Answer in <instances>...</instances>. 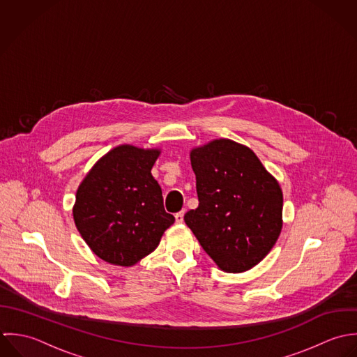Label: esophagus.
I'll return each mask as SVG.
<instances>
[{
  "mask_svg": "<svg viewBox=\"0 0 357 357\" xmlns=\"http://www.w3.org/2000/svg\"><path fill=\"white\" fill-rule=\"evenodd\" d=\"M183 215H185V211H181V213H176V214H175L176 223H182V222H183Z\"/></svg>",
  "mask_w": 357,
  "mask_h": 357,
  "instance_id": "obj_1",
  "label": "esophagus"
}]
</instances>
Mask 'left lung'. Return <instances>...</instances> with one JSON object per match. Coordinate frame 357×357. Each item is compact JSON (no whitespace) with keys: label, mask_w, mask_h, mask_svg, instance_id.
Segmentation results:
<instances>
[{"label":"left lung","mask_w":357,"mask_h":357,"mask_svg":"<svg viewBox=\"0 0 357 357\" xmlns=\"http://www.w3.org/2000/svg\"><path fill=\"white\" fill-rule=\"evenodd\" d=\"M199 207L185 222L227 273L258 265L283 227V192L257 154L231 139H214L190 150Z\"/></svg>","instance_id":"left-lung-1"}]
</instances>
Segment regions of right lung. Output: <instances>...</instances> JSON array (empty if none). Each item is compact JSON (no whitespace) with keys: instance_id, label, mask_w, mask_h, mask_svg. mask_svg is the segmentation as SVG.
I'll use <instances>...</instances> for the list:
<instances>
[{"instance_id":"obj_1","label":"right lung","mask_w":357,"mask_h":357,"mask_svg":"<svg viewBox=\"0 0 357 357\" xmlns=\"http://www.w3.org/2000/svg\"><path fill=\"white\" fill-rule=\"evenodd\" d=\"M160 149L120 144L100 157L79 183L73 207L77 230L107 264L134 266L160 244L175 218L164 210L151 175Z\"/></svg>"}]
</instances>
